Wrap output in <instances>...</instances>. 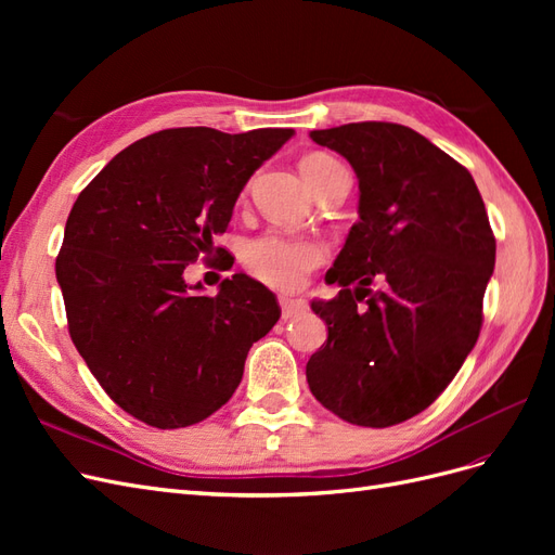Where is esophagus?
Instances as JSON below:
<instances>
[{"instance_id":"1","label":"esophagus","mask_w":555,"mask_h":555,"mask_svg":"<svg viewBox=\"0 0 555 555\" xmlns=\"http://www.w3.org/2000/svg\"><path fill=\"white\" fill-rule=\"evenodd\" d=\"M280 308H282V317L284 319H292V317H296V314H300V312H306V308H308V304L304 298H294V296H280Z\"/></svg>"}]
</instances>
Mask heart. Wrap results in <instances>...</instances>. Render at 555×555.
Here are the masks:
<instances>
[{
    "label": "heart",
    "instance_id": "1",
    "mask_svg": "<svg viewBox=\"0 0 555 555\" xmlns=\"http://www.w3.org/2000/svg\"><path fill=\"white\" fill-rule=\"evenodd\" d=\"M340 169L343 164L324 153H312L300 162V173L312 192ZM324 259L326 247L322 243L280 231H268L243 247V263L247 271L275 289L298 287L310 271L324 263Z\"/></svg>",
    "mask_w": 555,
    "mask_h": 555
}]
</instances>
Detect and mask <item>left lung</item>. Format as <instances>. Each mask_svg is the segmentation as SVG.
<instances>
[{
	"label": "left lung",
	"mask_w": 555,
	"mask_h": 555,
	"mask_svg": "<svg viewBox=\"0 0 555 555\" xmlns=\"http://www.w3.org/2000/svg\"><path fill=\"white\" fill-rule=\"evenodd\" d=\"M310 139L351 164L361 196L359 222L326 273L343 289L312 300L328 340L306 377L345 422L396 426L424 412L473 351L495 236L469 171L414 129L351 122ZM373 281L382 293L366 289Z\"/></svg>",
	"instance_id": "8db88e82"
}]
</instances>
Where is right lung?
I'll return each mask as SVG.
<instances>
[{"mask_svg": "<svg viewBox=\"0 0 555 555\" xmlns=\"http://www.w3.org/2000/svg\"><path fill=\"white\" fill-rule=\"evenodd\" d=\"M292 137L164 129L117 153L78 194L55 261L69 335L139 422L162 430L204 422L238 389L251 343L280 319L273 292L245 273L217 296L182 273L198 255L222 257L212 241L245 182Z\"/></svg>", "mask_w": 555, "mask_h": 555, "instance_id": "add662e5", "label": "right lung"}]
</instances>
